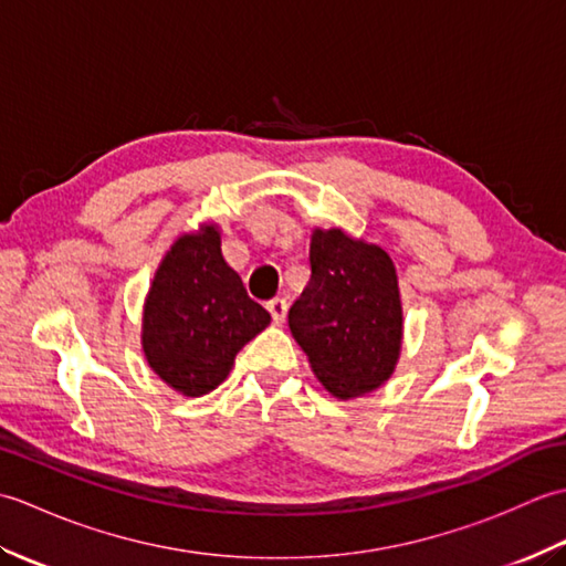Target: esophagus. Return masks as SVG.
Instances as JSON below:
<instances>
[{"mask_svg":"<svg viewBox=\"0 0 566 566\" xmlns=\"http://www.w3.org/2000/svg\"><path fill=\"white\" fill-rule=\"evenodd\" d=\"M286 308H290V304H286V298H272V302H268V311L272 314V321L274 323H284L286 318Z\"/></svg>","mask_w":566,"mask_h":566,"instance_id":"esophagus-1","label":"esophagus"}]
</instances>
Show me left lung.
Segmentation results:
<instances>
[{
  "mask_svg": "<svg viewBox=\"0 0 566 566\" xmlns=\"http://www.w3.org/2000/svg\"><path fill=\"white\" fill-rule=\"evenodd\" d=\"M311 280L290 328L318 381L338 399L379 389L401 355L403 311L391 258L340 228L311 233Z\"/></svg>",
  "mask_w": 566,
  "mask_h": 566,
  "instance_id": "8db88e82",
  "label": "left lung"
}]
</instances>
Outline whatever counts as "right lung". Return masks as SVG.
I'll use <instances>...</instances> for the list:
<instances>
[{
  "label": "right lung",
  "instance_id": "obj_1",
  "mask_svg": "<svg viewBox=\"0 0 566 566\" xmlns=\"http://www.w3.org/2000/svg\"><path fill=\"white\" fill-rule=\"evenodd\" d=\"M270 326L221 255L213 223L179 235L167 250L143 306V353L167 387L185 396L213 391L240 347Z\"/></svg>",
  "mask_w": 566,
  "mask_h": 566
}]
</instances>
